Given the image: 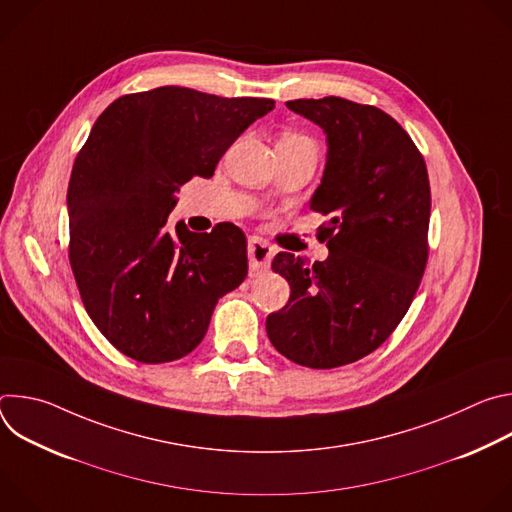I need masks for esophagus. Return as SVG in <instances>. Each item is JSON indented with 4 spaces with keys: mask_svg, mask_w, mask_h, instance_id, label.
Returning <instances> with one entry per match:
<instances>
[{
    "mask_svg": "<svg viewBox=\"0 0 512 512\" xmlns=\"http://www.w3.org/2000/svg\"><path fill=\"white\" fill-rule=\"evenodd\" d=\"M271 259H273V247L259 239V237H253L249 241V267H251V275H259L263 271H267V267L271 265Z\"/></svg>",
    "mask_w": 512,
    "mask_h": 512,
    "instance_id": "obj_1",
    "label": "esophagus"
}]
</instances>
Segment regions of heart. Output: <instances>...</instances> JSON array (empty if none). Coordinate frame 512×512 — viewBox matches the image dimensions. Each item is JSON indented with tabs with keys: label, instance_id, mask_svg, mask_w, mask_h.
Masks as SVG:
<instances>
[{
	"label": "heart",
	"instance_id": "heart-1",
	"mask_svg": "<svg viewBox=\"0 0 512 512\" xmlns=\"http://www.w3.org/2000/svg\"><path fill=\"white\" fill-rule=\"evenodd\" d=\"M283 137H300V139H308V137H304V135H298V133H287V135H283Z\"/></svg>",
	"mask_w": 512,
	"mask_h": 512
}]
</instances>
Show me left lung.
Here are the masks:
<instances>
[{
	"label": "left lung",
	"mask_w": 512,
	"mask_h": 512,
	"mask_svg": "<svg viewBox=\"0 0 512 512\" xmlns=\"http://www.w3.org/2000/svg\"><path fill=\"white\" fill-rule=\"evenodd\" d=\"M326 133L322 184L326 261L277 253L289 300L267 316L271 344L310 369H336L377 350L407 314L427 265L431 192L409 133L385 111L340 97L287 101Z\"/></svg>",
	"instance_id": "1"
}]
</instances>
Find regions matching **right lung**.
<instances>
[{"mask_svg": "<svg viewBox=\"0 0 512 512\" xmlns=\"http://www.w3.org/2000/svg\"><path fill=\"white\" fill-rule=\"evenodd\" d=\"M275 107L186 87L123 95L95 121L68 182V259L87 314L125 356L160 364L192 352L216 302L247 277L233 223L192 233L168 216L176 192L210 178L233 141Z\"/></svg>", "mask_w": 512, "mask_h": 512, "instance_id": "1", "label": "right lung"}]
</instances>
